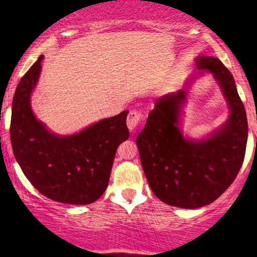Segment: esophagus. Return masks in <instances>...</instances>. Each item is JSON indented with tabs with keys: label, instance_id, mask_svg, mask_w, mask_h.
Wrapping results in <instances>:
<instances>
[{
	"label": "esophagus",
	"instance_id": "1",
	"mask_svg": "<svg viewBox=\"0 0 257 257\" xmlns=\"http://www.w3.org/2000/svg\"><path fill=\"white\" fill-rule=\"evenodd\" d=\"M142 117H143V114L140 113V112L130 111L127 120H126L130 131H135V130L137 128V126H138V124L140 122V120H142Z\"/></svg>",
	"mask_w": 257,
	"mask_h": 257
}]
</instances>
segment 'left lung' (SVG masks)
I'll return each instance as SVG.
<instances>
[{
    "instance_id": "left-lung-1",
    "label": "left lung",
    "mask_w": 257,
    "mask_h": 257,
    "mask_svg": "<svg viewBox=\"0 0 257 257\" xmlns=\"http://www.w3.org/2000/svg\"><path fill=\"white\" fill-rule=\"evenodd\" d=\"M198 70L212 72L226 98L230 115L208 138H185L179 128L181 103L191 85L158 98L145 127L137 137L140 161L158 199L180 208H200L219 198L243 164L248 138L245 110L233 76L220 59L200 56Z\"/></svg>"
}]
</instances>
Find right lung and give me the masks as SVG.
<instances>
[{
	"instance_id": "right-lung-1",
	"label": "right lung",
	"mask_w": 257,
	"mask_h": 257,
	"mask_svg": "<svg viewBox=\"0 0 257 257\" xmlns=\"http://www.w3.org/2000/svg\"><path fill=\"white\" fill-rule=\"evenodd\" d=\"M42 59L40 56L21 78L14 94L10 121L14 156L28 180L47 198L69 205H89L103 195L118 146L128 138V111L76 135H54L37 120L30 106Z\"/></svg>"
}]
</instances>
